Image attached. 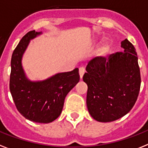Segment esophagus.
I'll list each match as a JSON object with an SVG mask.
<instances>
[{"label":"esophagus","instance_id":"esophagus-1","mask_svg":"<svg viewBox=\"0 0 148 148\" xmlns=\"http://www.w3.org/2000/svg\"><path fill=\"white\" fill-rule=\"evenodd\" d=\"M79 75H80V78L82 79L83 75H84V73L85 72V68L84 66H80L79 69Z\"/></svg>","mask_w":148,"mask_h":148}]
</instances>
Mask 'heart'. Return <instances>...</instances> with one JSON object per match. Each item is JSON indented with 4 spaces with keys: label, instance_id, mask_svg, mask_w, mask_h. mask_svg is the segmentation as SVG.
I'll return each mask as SVG.
<instances>
[{
    "label": "heart",
    "instance_id": "b5f03b06",
    "mask_svg": "<svg viewBox=\"0 0 148 148\" xmlns=\"http://www.w3.org/2000/svg\"><path fill=\"white\" fill-rule=\"evenodd\" d=\"M109 50H110V45H108V44H105L103 47H102L101 51H99V56H100V57H104L105 55L108 53Z\"/></svg>",
    "mask_w": 148,
    "mask_h": 148
}]
</instances>
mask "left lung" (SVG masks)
<instances>
[{"instance_id": "obj_1", "label": "left lung", "mask_w": 148, "mask_h": 148, "mask_svg": "<svg viewBox=\"0 0 148 148\" xmlns=\"http://www.w3.org/2000/svg\"><path fill=\"white\" fill-rule=\"evenodd\" d=\"M121 47L124 52L89 61L83 75L88 85V110L98 122H113L123 117L138 97L141 74L137 53L127 39L121 42Z\"/></svg>"}]
</instances>
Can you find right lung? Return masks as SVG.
<instances>
[{"label": "right lung", "instance_id": "right-lung-1", "mask_svg": "<svg viewBox=\"0 0 148 148\" xmlns=\"http://www.w3.org/2000/svg\"><path fill=\"white\" fill-rule=\"evenodd\" d=\"M41 32L35 30L25 34L13 51L11 58L10 90L16 107L25 119L49 123L60 115L66 96L79 82V69L57 73L49 79L31 82L22 66V57L29 41Z\"/></svg>", "mask_w": 148, "mask_h": 148}]
</instances>
